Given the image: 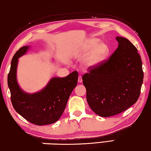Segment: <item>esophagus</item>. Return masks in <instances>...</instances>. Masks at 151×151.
<instances>
[{
  "label": "esophagus",
  "instance_id": "1",
  "mask_svg": "<svg viewBox=\"0 0 151 151\" xmlns=\"http://www.w3.org/2000/svg\"><path fill=\"white\" fill-rule=\"evenodd\" d=\"M82 81H83V80H82V78H81V76H79L78 77V82H79V83H81Z\"/></svg>",
  "mask_w": 151,
  "mask_h": 151
}]
</instances>
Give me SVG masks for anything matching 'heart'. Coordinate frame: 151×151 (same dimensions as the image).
Listing matches in <instances>:
<instances>
[{
  "label": "heart",
  "instance_id": "1",
  "mask_svg": "<svg viewBox=\"0 0 151 151\" xmlns=\"http://www.w3.org/2000/svg\"><path fill=\"white\" fill-rule=\"evenodd\" d=\"M98 38L92 37L85 42L82 51L84 54H90L85 60V65L89 68H95L106 59L110 53L109 45L100 42Z\"/></svg>",
  "mask_w": 151,
  "mask_h": 151
}]
</instances>
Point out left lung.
<instances>
[{"label": "left lung", "instance_id": "8db88e82", "mask_svg": "<svg viewBox=\"0 0 151 151\" xmlns=\"http://www.w3.org/2000/svg\"><path fill=\"white\" fill-rule=\"evenodd\" d=\"M118 47L109 58L82 77L88 104L94 112L109 117L124 112L139 97L143 81L141 56L128 39L117 37Z\"/></svg>", "mask_w": 151, "mask_h": 151}]
</instances>
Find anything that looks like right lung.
<instances>
[{
	"label": "right lung",
	"mask_w": 151,
	"mask_h": 151,
	"mask_svg": "<svg viewBox=\"0 0 151 151\" xmlns=\"http://www.w3.org/2000/svg\"><path fill=\"white\" fill-rule=\"evenodd\" d=\"M28 47H21L13 56L8 85L12 106L19 114L37 126L51 124L58 120L66 108L68 99L78 83V72L74 71L65 78H54L40 92L24 93L16 80L18 58L24 55Z\"/></svg>",
	"instance_id": "obj_1"
}]
</instances>
